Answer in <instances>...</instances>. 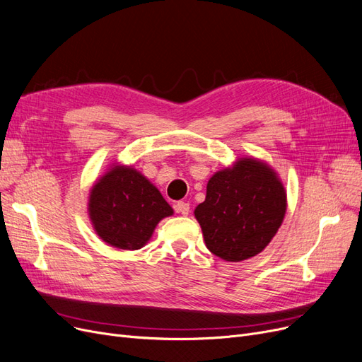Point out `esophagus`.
I'll use <instances>...</instances> for the list:
<instances>
[{"label":"esophagus","instance_id":"1","mask_svg":"<svg viewBox=\"0 0 362 362\" xmlns=\"http://www.w3.org/2000/svg\"><path fill=\"white\" fill-rule=\"evenodd\" d=\"M175 211L180 213V214H182V216H187V214L190 213V204L180 201V202L175 204Z\"/></svg>","mask_w":362,"mask_h":362}]
</instances>
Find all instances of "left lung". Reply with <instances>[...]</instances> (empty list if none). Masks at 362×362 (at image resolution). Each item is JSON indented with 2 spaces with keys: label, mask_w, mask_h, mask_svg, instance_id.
Masks as SVG:
<instances>
[{
  "label": "left lung",
  "mask_w": 362,
  "mask_h": 362,
  "mask_svg": "<svg viewBox=\"0 0 362 362\" xmlns=\"http://www.w3.org/2000/svg\"><path fill=\"white\" fill-rule=\"evenodd\" d=\"M287 210L278 173L257 158H240L216 172L205 201L194 208L208 250L238 262L258 255L275 237Z\"/></svg>",
  "instance_id": "1"
}]
</instances>
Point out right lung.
<instances>
[{"label":"right lung","instance_id":"1","mask_svg":"<svg viewBox=\"0 0 362 362\" xmlns=\"http://www.w3.org/2000/svg\"><path fill=\"white\" fill-rule=\"evenodd\" d=\"M90 222L107 245L137 250L152 237L172 206L146 177L131 166L113 164L95 182L89 194Z\"/></svg>","mask_w":362,"mask_h":362}]
</instances>
